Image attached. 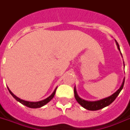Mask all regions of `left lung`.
Returning <instances> with one entry per match:
<instances>
[{"label":"left lung","instance_id":"1","mask_svg":"<svg viewBox=\"0 0 130 130\" xmlns=\"http://www.w3.org/2000/svg\"><path fill=\"white\" fill-rule=\"evenodd\" d=\"M116 44L117 45H118V49L120 51V47H119V45H118V42H116ZM124 82H125V79H123V83H122L120 88L116 92L114 93L113 94L109 96V97H108V98L103 99V100H100V101H96V102H88V101H85V100H82V98H80L77 95V94L75 88H74L75 98L77 102L79 103L82 107L85 108L86 109H88V110L91 111H95L98 110V109H102L103 107H106V106H107V105H110L111 103H112V102L116 99V98L118 97V95H119L120 91H121L122 89H123V85H124Z\"/></svg>","mask_w":130,"mask_h":130}]
</instances>
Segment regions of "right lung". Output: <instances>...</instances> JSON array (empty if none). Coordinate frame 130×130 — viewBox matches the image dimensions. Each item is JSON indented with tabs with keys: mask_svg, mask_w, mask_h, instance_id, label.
<instances>
[{
	"mask_svg": "<svg viewBox=\"0 0 130 130\" xmlns=\"http://www.w3.org/2000/svg\"><path fill=\"white\" fill-rule=\"evenodd\" d=\"M8 91H9V92H10V93L11 95H12V96L13 97L14 99H15L17 101H18V102H19L20 103H21L23 105H25V106H27V107H30V108H38V107H42V106H43V105H45V104H47L48 102H49L51 101V100H52L53 98V97H54L55 94V92H56V90H57V88H56L55 89V91H53V93L48 98H47V99H45V100H42V101H40V102H27V101H25V100H21L20 98H17V96L14 95L12 93L11 91H10V90H9V89L8 88Z\"/></svg>",
	"mask_w": 130,
	"mask_h": 130,
	"instance_id": "right-lung-1",
	"label": "right lung"
}]
</instances>
